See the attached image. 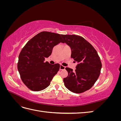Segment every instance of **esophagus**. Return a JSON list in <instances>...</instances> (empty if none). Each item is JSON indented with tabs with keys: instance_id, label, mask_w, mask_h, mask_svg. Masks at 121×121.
Instances as JSON below:
<instances>
[{
	"instance_id": "esophagus-1",
	"label": "esophagus",
	"mask_w": 121,
	"mask_h": 121,
	"mask_svg": "<svg viewBox=\"0 0 121 121\" xmlns=\"http://www.w3.org/2000/svg\"><path fill=\"white\" fill-rule=\"evenodd\" d=\"M65 67H64V66H63V65H60V70H63V69H65Z\"/></svg>"
}]
</instances>
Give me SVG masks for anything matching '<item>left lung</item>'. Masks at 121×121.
I'll list each match as a JSON object with an SVG mask.
<instances>
[{
  "mask_svg": "<svg viewBox=\"0 0 121 121\" xmlns=\"http://www.w3.org/2000/svg\"><path fill=\"white\" fill-rule=\"evenodd\" d=\"M64 42L71 48V58L78 63L74 71L64 78L65 87L71 92L81 93L90 89L98 79L102 67L100 57L93 46L83 37L76 35H61Z\"/></svg>",
  "mask_w": 121,
  "mask_h": 121,
  "instance_id": "8db88e82",
  "label": "left lung"
}]
</instances>
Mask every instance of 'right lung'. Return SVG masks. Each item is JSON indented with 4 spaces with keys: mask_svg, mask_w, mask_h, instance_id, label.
<instances>
[{
    "mask_svg": "<svg viewBox=\"0 0 121 121\" xmlns=\"http://www.w3.org/2000/svg\"><path fill=\"white\" fill-rule=\"evenodd\" d=\"M60 42L64 43L60 34L43 31L31 39L22 49L17 69L23 82L29 89L39 91L50 85L60 65L44 62L45 58L50 56L53 47Z\"/></svg>",
    "mask_w": 121,
    "mask_h": 121,
    "instance_id": "1",
    "label": "right lung"
}]
</instances>
